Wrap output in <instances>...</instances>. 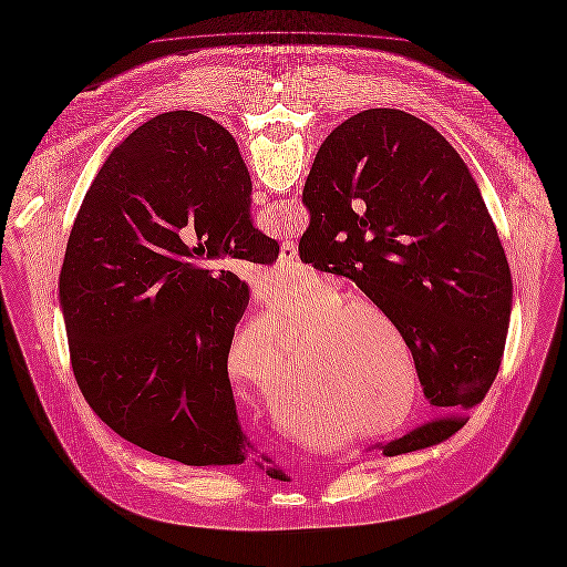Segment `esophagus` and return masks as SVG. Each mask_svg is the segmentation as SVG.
Segmentation results:
<instances>
[{
    "label": "esophagus",
    "instance_id": "1",
    "mask_svg": "<svg viewBox=\"0 0 567 567\" xmlns=\"http://www.w3.org/2000/svg\"><path fill=\"white\" fill-rule=\"evenodd\" d=\"M265 200H267L265 194H256V203H265ZM297 256V245H295L292 240H286V243L281 245V251H279V262H281L286 269H290V267H295Z\"/></svg>",
    "mask_w": 567,
    "mask_h": 567
}]
</instances>
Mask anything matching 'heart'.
<instances>
[{
  "mask_svg": "<svg viewBox=\"0 0 567 567\" xmlns=\"http://www.w3.org/2000/svg\"><path fill=\"white\" fill-rule=\"evenodd\" d=\"M277 292H297L298 279L286 275L270 279ZM334 288L313 290L302 307H295L275 324H245L235 337L233 354L226 357V373L240 386L272 396L288 369V351L295 346L297 380L309 386L300 394L311 396L322 414H348L364 435H386L401 429L416 405V373L410 362V399L403 378L388 382L380 367V328L394 332L386 313L367 298L339 300ZM279 333L287 344L276 337ZM247 342L250 362L241 364L238 348Z\"/></svg>",
  "mask_w": 567,
  "mask_h": 567,
  "instance_id": "obj_1",
  "label": "heart"
}]
</instances>
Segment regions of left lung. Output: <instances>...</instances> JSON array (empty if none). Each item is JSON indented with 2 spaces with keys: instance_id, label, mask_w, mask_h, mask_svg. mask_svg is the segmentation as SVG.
<instances>
[{
  "instance_id": "8db88e82",
  "label": "left lung",
  "mask_w": 567,
  "mask_h": 567,
  "mask_svg": "<svg viewBox=\"0 0 567 567\" xmlns=\"http://www.w3.org/2000/svg\"><path fill=\"white\" fill-rule=\"evenodd\" d=\"M300 260L352 279L405 339L433 405L470 412L495 382L512 275L476 179L446 138L399 109L337 125L302 189ZM463 416L426 424L384 454L446 440Z\"/></svg>"
}]
</instances>
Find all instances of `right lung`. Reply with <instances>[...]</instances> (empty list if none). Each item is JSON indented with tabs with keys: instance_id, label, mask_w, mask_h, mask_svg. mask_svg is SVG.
Listing matches in <instances>:
<instances>
[{
	"instance_id": "obj_1",
	"label": "right lung",
	"mask_w": 567,
	"mask_h": 567,
	"mask_svg": "<svg viewBox=\"0 0 567 567\" xmlns=\"http://www.w3.org/2000/svg\"><path fill=\"white\" fill-rule=\"evenodd\" d=\"M228 130L171 111L123 138L90 185L60 275L70 362L95 416L185 465L245 458L226 373L249 286L224 260L272 265Z\"/></svg>"
}]
</instances>
